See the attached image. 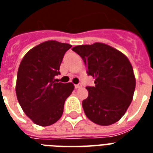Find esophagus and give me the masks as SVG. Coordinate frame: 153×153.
Here are the masks:
<instances>
[{"mask_svg": "<svg viewBox=\"0 0 153 153\" xmlns=\"http://www.w3.org/2000/svg\"><path fill=\"white\" fill-rule=\"evenodd\" d=\"M81 86H82V84L81 83L76 84V85H74V88H75V89H79V88H80Z\"/></svg>", "mask_w": 153, "mask_h": 153, "instance_id": "34e87169", "label": "esophagus"}]
</instances>
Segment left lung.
I'll use <instances>...</instances> for the list:
<instances>
[{"mask_svg": "<svg viewBox=\"0 0 153 153\" xmlns=\"http://www.w3.org/2000/svg\"><path fill=\"white\" fill-rule=\"evenodd\" d=\"M81 56L86 73L95 79L86 86L88 97L82 101L85 114L100 126H109L122 117L133 100L136 80L129 60L121 51L102 43L74 47Z\"/></svg>", "mask_w": 153, "mask_h": 153, "instance_id": "1", "label": "left lung"}]
</instances>
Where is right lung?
Wrapping results in <instances>:
<instances>
[{
    "label": "right lung",
    "mask_w": 153,
    "mask_h": 153,
    "mask_svg": "<svg viewBox=\"0 0 153 153\" xmlns=\"http://www.w3.org/2000/svg\"><path fill=\"white\" fill-rule=\"evenodd\" d=\"M71 45L49 40L37 45L23 58L18 69L16 94L25 114L34 123L48 126L62 117L65 101L74 86L55 82L65 53Z\"/></svg>",
    "instance_id": "1"
}]
</instances>
